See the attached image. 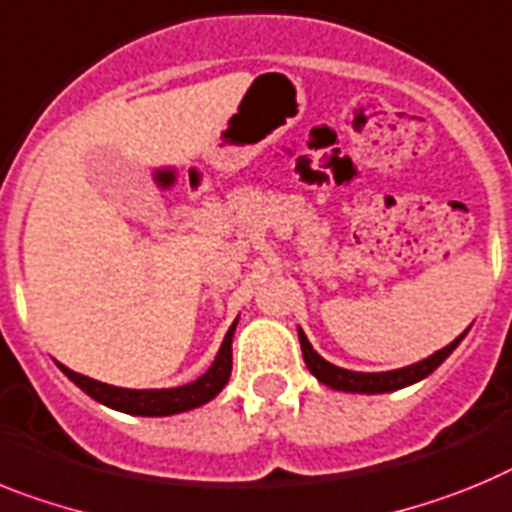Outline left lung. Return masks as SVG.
<instances>
[{
  "mask_svg": "<svg viewBox=\"0 0 512 512\" xmlns=\"http://www.w3.org/2000/svg\"><path fill=\"white\" fill-rule=\"evenodd\" d=\"M464 335H459L451 345H446V348L433 353L430 358H425V361H417L407 368L381 371V373H363V371H348V368H340L335 366V363L324 361L322 355L311 348V342L306 340L304 330L299 327V342H301V353H304L306 368H309V371L317 376V381H322L324 386H330V389H337V391H353V394H384V391H397V389H404V386L417 384V381L430 376L435 368L446 361L448 355L456 350V345L464 340Z\"/></svg>",
  "mask_w": 512,
  "mask_h": 512,
  "instance_id": "1",
  "label": "left lung"
}]
</instances>
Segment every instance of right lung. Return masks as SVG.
Segmentation results:
<instances>
[{"label": "right lung", "instance_id": "right-lung-1", "mask_svg": "<svg viewBox=\"0 0 512 512\" xmlns=\"http://www.w3.org/2000/svg\"><path fill=\"white\" fill-rule=\"evenodd\" d=\"M234 330H237V319H234V324L226 332L219 355L211 363V368L203 373L201 379L190 381L185 386H175V389H121V386L102 384V381L90 379V376H82V373L71 371V368L61 366V363L59 368L84 394H90L95 402L105 404L110 410L141 417L177 415V412L195 410V407L211 402L224 389L231 376V337H234Z\"/></svg>", "mask_w": 512, "mask_h": 512}]
</instances>
